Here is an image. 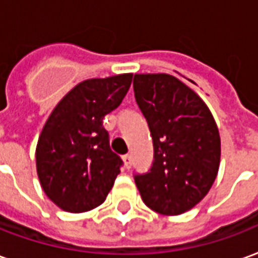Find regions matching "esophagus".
<instances>
[{"instance_id":"obj_1","label":"esophagus","mask_w":258,"mask_h":258,"mask_svg":"<svg viewBox=\"0 0 258 258\" xmlns=\"http://www.w3.org/2000/svg\"><path fill=\"white\" fill-rule=\"evenodd\" d=\"M122 159H123V163H125V168L131 169V166H132V157H131V155H129V154H126V155H123V158H122Z\"/></svg>"}]
</instances>
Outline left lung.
Returning a JSON list of instances; mask_svg holds the SVG:
<instances>
[{
    "mask_svg": "<svg viewBox=\"0 0 258 258\" xmlns=\"http://www.w3.org/2000/svg\"><path fill=\"white\" fill-rule=\"evenodd\" d=\"M133 90L154 144L150 172L135 176L143 202L165 216L185 213L217 177L219 127L206 103L173 75L135 74Z\"/></svg>",
    "mask_w": 258,
    "mask_h": 258,
    "instance_id": "obj_1",
    "label": "left lung"
}]
</instances>
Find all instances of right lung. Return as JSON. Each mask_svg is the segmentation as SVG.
I'll return each instance as SVG.
<instances>
[{"instance_id": "obj_1", "label": "right lung", "mask_w": 258, "mask_h": 258, "mask_svg": "<svg viewBox=\"0 0 258 258\" xmlns=\"http://www.w3.org/2000/svg\"><path fill=\"white\" fill-rule=\"evenodd\" d=\"M133 74L80 82L57 103L35 148L41 187L70 213L100 206L121 173L122 159L111 151L103 118L121 104Z\"/></svg>"}]
</instances>
